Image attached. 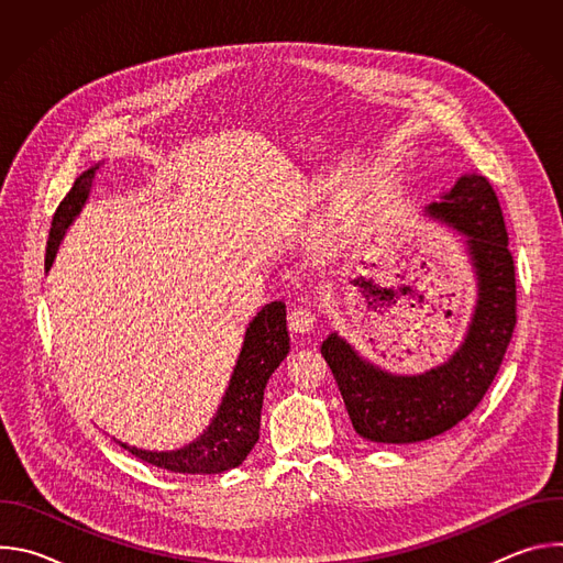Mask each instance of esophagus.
<instances>
[{
    "instance_id": "esophagus-1",
    "label": "esophagus",
    "mask_w": 563,
    "mask_h": 563,
    "mask_svg": "<svg viewBox=\"0 0 563 563\" xmlns=\"http://www.w3.org/2000/svg\"><path fill=\"white\" fill-rule=\"evenodd\" d=\"M316 323V316L307 305H296L289 311V330L294 334H309L313 330Z\"/></svg>"
}]
</instances>
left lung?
Segmentation results:
<instances>
[{
  "label": "left lung",
  "mask_w": 563,
  "mask_h": 563,
  "mask_svg": "<svg viewBox=\"0 0 563 563\" xmlns=\"http://www.w3.org/2000/svg\"><path fill=\"white\" fill-rule=\"evenodd\" d=\"M426 216L461 235L476 283L467 330L450 358L421 374H396L365 358L339 332L320 345L356 434L374 443H419L463 421L495 380L517 323L515 263L490 183L461 176L426 207ZM410 291L406 285L369 289L378 300Z\"/></svg>",
  "instance_id": "left-lung-1"
}]
</instances>
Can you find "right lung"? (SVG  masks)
I'll use <instances>...</instances> for the list:
<instances>
[{
    "instance_id": "right-lung-1",
    "label": "right lung",
    "mask_w": 563,
    "mask_h": 563,
    "mask_svg": "<svg viewBox=\"0 0 563 563\" xmlns=\"http://www.w3.org/2000/svg\"><path fill=\"white\" fill-rule=\"evenodd\" d=\"M100 163L87 169L75 180L66 198L59 202L46 247V272L53 267L57 250L64 240L66 229L75 222L79 211L85 209ZM289 354V332H287V311L285 302L276 300L265 305L245 330L243 347L235 358L229 385L222 394L220 406L191 443L178 450H142L129 443L118 441L124 450L135 454L137 459L165 467L169 472L180 474H218L231 467H238L247 459L252 448L258 441L261 430V410L265 385L274 369Z\"/></svg>"
}]
</instances>
